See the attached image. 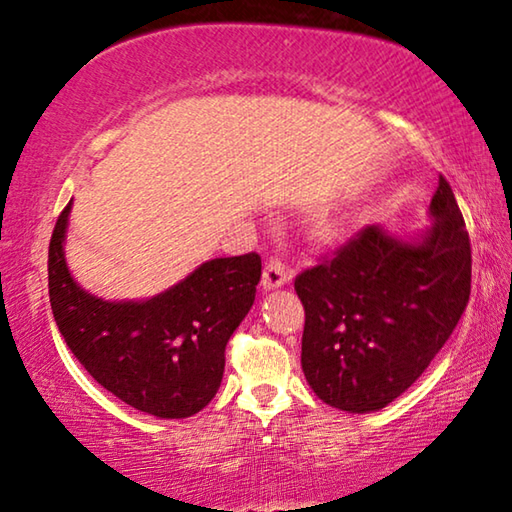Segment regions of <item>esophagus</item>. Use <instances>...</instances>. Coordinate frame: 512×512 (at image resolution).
I'll use <instances>...</instances> for the list:
<instances>
[{"mask_svg":"<svg viewBox=\"0 0 512 512\" xmlns=\"http://www.w3.org/2000/svg\"><path fill=\"white\" fill-rule=\"evenodd\" d=\"M287 280H289V271H287V266L282 264V259H277V257L268 259L264 266V275H262V287L271 291V289L282 287V284H287Z\"/></svg>","mask_w":512,"mask_h":512,"instance_id":"esophagus-1","label":"esophagus"}]
</instances>
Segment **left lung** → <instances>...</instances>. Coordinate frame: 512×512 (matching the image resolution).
<instances>
[{"label": "left lung", "mask_w": 512, "mask_h": 512, "mask_svg": "<svg viewBox=\"0 0 512 512\" xmlns=\"http://www.w3.org/2000/svg\"><path fill=\"white\" fill-rule=\"evenodd\" d=\"M431 228L395 237L366 225L296 277L305 307L302 372L325 404L384 409L452 336L470 300L472 250L452 187L438 178Z\"/></svg>", "instance_id": "1"}]
</instances>
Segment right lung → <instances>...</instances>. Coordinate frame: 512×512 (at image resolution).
<instances>
[{"label": "right lung", "instance_id": "add662e5", "mask_svg": "<svg viewBox=\"0 0 512 512\" xmlns=\"http://www.w3.org/2000/svg\"><path fill=\"white\" fill-rule=\"evenodd\" d=\"M72 201L49 241V302L67 348L121 402L158 418H189L212 402L225 345L253 307L262 259L216 257L149 300L83 291L65 262Z\"/></svg>", "mask_w": 512, "mask_h": 512}]
</instances>
